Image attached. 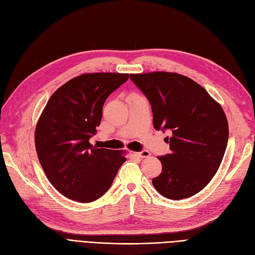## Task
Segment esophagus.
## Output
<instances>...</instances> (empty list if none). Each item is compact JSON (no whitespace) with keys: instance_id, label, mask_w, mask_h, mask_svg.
Returning a JSON list of instances; mask_svg holds the SVG:
<instances>
[{"instance_id":"34e87169","label":"esophagus","mask_w":255,"mask_h":255,"mask_svg":"<svg viewBox=\"0 0 255 255\" xmlns=\"http://www.w3.org/2000/svg\"><path fill=\"white\" fill-rule=\"evenodd\" d=\"M130 154H132V155H135V157H137V158H148L149 155H150V152L149 151H147V150H143V151H141V152H134V151H130Z\"/></svg>"}]
</instances>
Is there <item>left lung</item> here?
Returning a JSON list of instances; mask_svg holds the SVG:
<instances>
[{"label":"left lung","mask_w":255,"mask_h":255,"mask_svg":"<svg viewBox=\"0 0 255 255\" xmlns=\"http://www.w3.org/2000/svg\"><path fill=\"white\" fill-rule=\"evenodd\" d=\"M148 98L153 127L170 130V153L158 157L162 172L152 184L168 199L188 198L209 184L223 161L229 126L221 106L191 78L170 72L130 74Z\"/></svg>","instance_id":"obj_1"}]
</instances>
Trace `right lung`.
I'll return each mask as SVG.
<instances>
[{
  "label": "right lung",
  "instance_id": "obj_1",
  "mask_svg": "<svg viewBox=\"0 0 255 255\" xmlns=\"http://www.w3.org/2000/svg\"><path fill=\"white\" fill-rule=\"evenodd\" d=\"M129 74L87 73L57 89L48 100L35 130V144L47 179L63 196L92 202L109 190L125 150L97 148L96 134L105 101Z\"/></svg>",
  "mask_w": 255,
  "mask_h": 255
}]
</instances>
